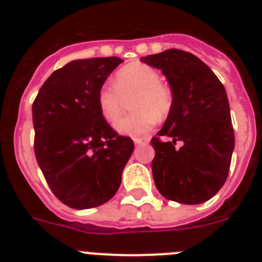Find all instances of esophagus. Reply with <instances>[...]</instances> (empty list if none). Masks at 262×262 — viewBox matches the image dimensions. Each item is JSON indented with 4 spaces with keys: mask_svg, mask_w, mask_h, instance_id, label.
<instances>
[{
    "mask_svg": "<svg viewBox=\"0 0 262 262\" xmlns=\"http://www.w3.org/2000/svg\"><path fill=\"white\" fill-rule=\"evenodd\" d=\"M134 143H135L136 145L148 144V143H149V139H147V138H135V139H134Z\"/></svg>",
    "mask_w": 262,
    "mask_h": 262,
    "instance_id": "34e87169",
    "label": "esophagus"
}]
</instances>
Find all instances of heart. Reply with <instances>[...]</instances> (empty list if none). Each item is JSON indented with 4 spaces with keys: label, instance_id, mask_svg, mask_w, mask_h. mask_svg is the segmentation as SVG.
I'll return each mask as SVG.
<instances>
[{
    "label": "heart",
    "instance_id": "heart-1",
    "mask_svg": "<svg viewBox=\"0 0 262 262\" xmlns=\"http://www.w3.org/2000/svg\"><path fill=\"white\" fill-rule=\"evenodd\" d=\"M113 85H103L98 90L97 103L102 117L114 123L120 117L123 98L135 94L133 110L135 114L122 118L115 129L122 135L142 136L155 126L156 118L166 117L173 106V94L161 84V76L152 67L143 62H131L115 73Z\"/></svg>",
    "mask_w": 262,
    "mask_h": 262
}]
</instances>
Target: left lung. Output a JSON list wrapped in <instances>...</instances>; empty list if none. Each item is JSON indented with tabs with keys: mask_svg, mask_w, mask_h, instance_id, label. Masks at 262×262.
<instances>
[{
	"mask_svg": "<svg viewBox=\"0 0 262 262\" xmlns=\"http://www.w3.org/2000/svg\"><path fill=\"white\" fill-rule=\"evenodd\" d=\"M161 69L173 94V106L157 135L152 138V174L166 200L185 205L209 201L228 176L235 148L230 103L214 72L193 53L166 50L142 57ZM176 141H182L180 148Z\"/></svg>",
	"mask_w": 262,
	"mask_h": 262,
	"instance_id": "8db88e82",
	"label": "left lung"
}]
</instances>
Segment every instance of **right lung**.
Instances as JSON below:
<instances>
[{"instance_id": "right-lung-1", "label": "right lung", "mask_w": 262, "mask_h": 262, "mask_svg": "<svg viewBox=\"0 0 262 262\" xmlns=\"http://www.w3.org/2000/svg\"><path fill=\"white\" fill-rule=\"evenodd\" d=\"M123 60H73L47 78L32 105L36 161L53 194L72 209L97 207L115 195L134 151L102 117L98 90Z\"/></svg>"}]
</instances>
